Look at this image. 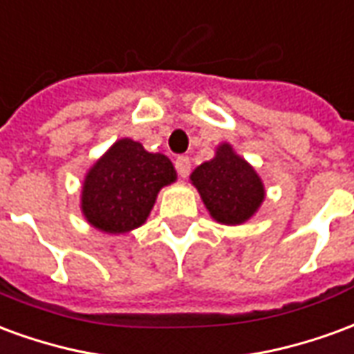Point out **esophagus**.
I'll use <instances>...</instances> for the list:
<instances>
[{
  "label": "esophagus",
  "instance_id": "esophagus-1",
  "mask_svg": "<svg viewBox=\"0 0 354 354\" xmlns=\"http://www.w3.org/2000/svg\"><path fill=\"white\" fill-rule=\"evenodd\" d=\"M176 170H178V174L182 178H185L187 174H189V170H192V161H189V157H178L176 159Z\"/></svg>",
  "mask_w": 354,
  "mask_h": 354
}]
</instances>
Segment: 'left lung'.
Masks as SVG:
<instances>
[{"label":"left lung","instance_id":"1","mask_svg":"<svg viewBox=\"0 0 354 354\" xmlns=\"http://www.w3.org/2000/svg\"><path fill=\"white\" fill-rule=\"evenodd\" d=\"M189 182L199 192L210 218L223 225L248 222L266 201L263 180L230 142L216 147L214 157L201 162Z\"/></svg>","mask_w":354,"mask_h":354}]
</instances>
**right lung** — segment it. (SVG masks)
Segmentation results:
<instances>
[{
    "label": "right lung",
    "instance_id": "add662e5",
    "mask_svg": "<svg viewBox=\"0 0 354 354\" xmlns=\"http://www.w3.org/2000/svg\"><path fill=\"white\" fill-rule=\"evenodd\" d=\"M167 155L119 138L91 165L81 185V214L94 230L123 235L144 225L162 187L176 182Z\"/></svg>",
    "mask_w": 354,
    "mask_h": 354
}]
</instances>
